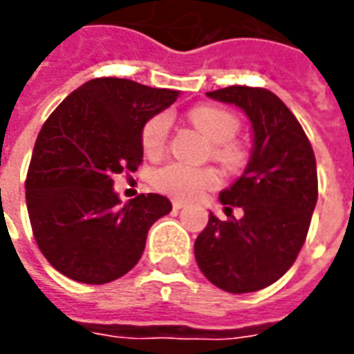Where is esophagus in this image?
Segmentation results:
<instances>
[{"instance_id": "obj_1", "label": "esophagus", "mask_w": 354, "mask_h": 354, "mask_svg": "<svg viewBox=\"0 0 354 354\" xmlns=\"http://www.w3.org/2000/svg\"><path fill=\"white\" fill-rule=\"evenodd\" d=\"M172 207H174V209H182V207H185V202L172 201Z\"/></svg>"}]
</instances>
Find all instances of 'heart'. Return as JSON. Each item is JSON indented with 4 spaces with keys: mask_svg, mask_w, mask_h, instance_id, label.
<instances>
[{
    "mask_svg": "<svg viewBox=\"0 0 354 354\" xmlns=\"http://www.w3.org/2000/svg\"><path fill=\"white\" fill-rule=\"evenodd\" d=\"M189 122L201 131L207 141L212 142L209 158L232 172L245 169L249 161V152L241 142L236 141L239 131V120L230 111L213 107V105H198L187 113ZM171 131V117L161 113L156 115L142 126L141 142L142 150L150 158H158L165 152ZM153 187L174 196L178 201H191L206 191L219 185V172L213 167L182 165V163H167L159 167L152 176Z\"/></svg>",
    "mask_w": 354,
    "mask_h": 354,
    "instance_id": "b5f03b06",
    "label": "heart"
}]
</instances>
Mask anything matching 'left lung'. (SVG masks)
Returning <instances> with one entry per match:
<instances>
[{"mask_svg":"<svg viewBox=\"0 0 354 354\" xmlns=\"http://www.w3.org/2000/svg\"><path fill=\"white\" fill-rule=\"evenodd\" d=\"M207 96L241 107L254 131L241 178L221 193L228 221L209 213L195 258L212 284L228 293L263 290L293 266L317 202L315 156L303 126L282 100L261 87H232ZM241 207L243 217H231Z\"/></svg>","mask_w":354,"mask_h":354,"instance_id":"1","label":"left lung"}]
</instances>
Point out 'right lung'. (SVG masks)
I'll return each mask as SVG.
<instances>
[{
    "label": "right lung",
    "mask_w": 354,
    "mask_h": 354,
    "mask_svg": "<svg viewBox=\"0 0 354 354\" xmlns=\"http://www.w3.org/2000/svg\"><path fill=\"white\" fill-rule=\"evenodd\" d=\"M176 91L122 77L83 83L40 129L26 178L35 241L59 273L107 284L141 260L150 226L172 209L148 193L120 204L113 176L142 163V126L176 100Z\"/></svg>",
    "instance_id": "right-lung-1"
}]
</instances>
